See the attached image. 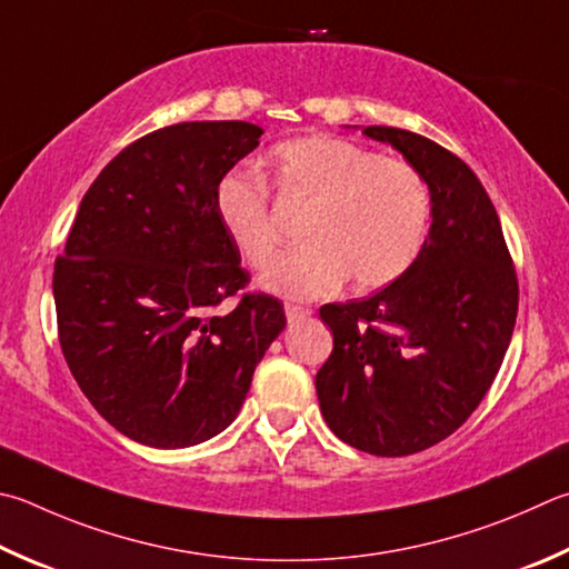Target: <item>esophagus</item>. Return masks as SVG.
<instances>
[{
	"label": "esophagus",
	"mask_w": 569,
	"mask_h": 569,
	"mask_svg": "<svg viewBox=\"0 0 569 569\" xmlns=\"http://www.w3.org/2000/svg\"><path fill=\"white\" fill-rule=\"evenodd\" d=\"M306 316H311V308L308 306H298V303H286V318L291 320H301V318H306Z\"/></svg>",
	"instance_id": "34e87169"
}]
</instances>
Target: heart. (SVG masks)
Masks as SVG:
<instances>
[{
	"mask_svg": "<svg viewBox=\"0 0 569 569\" xmlns=\"http://www.w3.org/2000/svg\"><path fill=\"white\" fill-rule=\"evenodd\" d=\"M273 183L288 201L308 206L301 249L266 273L276 293L311 298L348 278L353 291H378L408 271L426 239L430 191L416 167L386 159L338 137H298L271 151ZM226 236L253 268L273 261L281 243L268 183L231 171L216 189Z\"/></svg>",
	"mask_w": 569,
	"mask_h": 569,
	"instance_id": "heart-1",
	"label": "heart"
}]
</instances>
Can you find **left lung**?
<instances>
[{"label":"left lung","mask_w":569,"mask_h":569,"mask_svg":"<svg viewBox=\"0 0 569 569\" xmlns=\"http://www.w3.org/2000/svg\"><path fill=\"white\" fill-rule=\"evenodd\" d=\"M420 171L432 223L416 261L376 296L320 306L333 350L320 412L370 456L402 458L452 436L480 406L518 318V273L498 211L456 153L420 133L366 127Z\"/></svg>","instance_id":"left-lung-1"}]
</instances>
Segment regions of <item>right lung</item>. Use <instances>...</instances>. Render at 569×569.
<instances>
[{
	"mask_svg": "<svg viewBox=\"0 0 569 569\" xmlns=\"http://www.w3.org/2000/svg\"><path fill=\"white\" fill-rule=\"evenodd\" d=\"M263 129L183 121L113 157L54 263L59 346L99 416L141 446H199L229 428L286 326L216 213V189ZM226 297L229 315L212 311Z\"/></svg>",
	"mask_w": 569,
	"mask_h": 569,
	"instance_id": "1",
	"label": "right lung"
}]
</instances>
